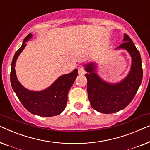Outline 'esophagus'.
<instances>
[{
  "mask_svg": "<svg viewBox=\"0 0 150 150\" xmlns=\"http://www.w3.org/2000/svg\"><path fill=\"white\" fill-rule=\"evenodd\" d=\"M78 71H79V74H81V75H84L85 74V69H84L83 67H82V66L79 67V68H78Z\"/></svg>",
  "mask_w": 150,
  "mask_h": 150,
  "instance_id": "1",
  "label": "esophagus"
}]
</instances>
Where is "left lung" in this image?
<instances>
[{"label":"left lung","mask_w":150,"mask_h":150,"mask_svg":"<svg viewBox=\"0 0 150 150\" xmlns=\"http://www.w3.org/2000/svg\"><path fill=\"white\" fill-rule=\"evenodd\" d=\"M124 43L116 49H125L132 58L130 70L127 76L117 83H108L96 73V64L85 65L87 71L88 98L91 107L102 113L110 114L124 109L130 103L138 91L143 79L141 57L128 35L124 34Z\"/></svg>","instance_id":"obj_1"}]
</instances>
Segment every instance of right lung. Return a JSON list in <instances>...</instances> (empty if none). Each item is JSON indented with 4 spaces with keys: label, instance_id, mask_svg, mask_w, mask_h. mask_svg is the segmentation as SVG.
<instances>
[{
    "label": "right lung",
    "instance_id": "add662e5",
    "mask_svg": "<svg viewBox=\"0 0 150 150\" xmlns=\"http://www.w3.org/2000/svg\"><path fill=\"white\" fill-rule=\"evenodd\" d=\"M32 38L29 33L24 38L22 46L15 53L11 63V87L18 99L30 113L42 117H52L64 110L67 102V93L78 76V69L61 76L50 87L40 91H30L18 81L16 74L15 65L18 56L26 46V42Z\"/></svg>",
    "mask_w": 150,
    "mask_h": 150
}]
</instances>
